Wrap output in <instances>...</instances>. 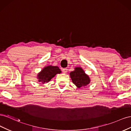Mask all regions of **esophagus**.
Wrapping results in <instances>:
<instances>
[{
	"mask_svg": "<svg viewBox=\"0 0 131 131\" xmlns=\"http://www.w3.org/2000/svg\"><path fill=\"white\" fill-rule=\"evenodd\" d=\"M62 71L63 73H66L67 72H68V69H63L62 70Z\"/></svg>",
	"mask_w": 131,
	"mask_h": 131,
	"instance_id": "34e87169",
	"label": "esophagus"
}]
</instances>
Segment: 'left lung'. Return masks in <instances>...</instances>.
Segmentation results:
<instances>
[{
	"instance_id": "8db88e82",
	"label": "left lung",
	"mask_w": 131,
	"mask_h": 131,
	"mask_svg": "<svg viewBox=\"0 0 131 131\" xmlns=\"http://www.w3.org/2000/svg\"><path fill=\"white\" fill-rule=\"evenodd\" d=\"M70 75L74 84L78 88L85 86L90 82L89 77L81 68H76L74 71L70 73Z\"/></svg>"
}]
</instances>
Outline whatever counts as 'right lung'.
<instances>
[{
	"label": "right lung",
	"mask_w": 131,
	"mask_h": 131,
	"mask_svg": "<svg viewBox=\"0 0 131 131\" xmlns=\"http://www.w3.org/2000/svg\"><path fill=\"white\" fill-rule=\"evenodd\" d=\"M61 72V70L58 67L48 66L44 68L38 74L39 82H41L43 83H44L45 82H48L56 74Z\"/></svg>",
	"instance_id": "1"
}]
</instances>
